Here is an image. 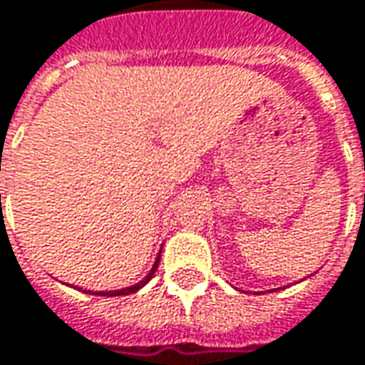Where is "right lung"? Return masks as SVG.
Returning <instances> with one entry per match:
<instances>
[{"mask_svg": "<svg viewBox=\"0 0 365 365\" xmlns=\"http://www.w3.org/2000/svg\"><path fill=\"white\" fill-rule=\"evenodd\" d=\"M160 253H163V251H158V255H156V259H154V265L150 267V271L146 273V277H143L138 283H134V285H130V287H122V289H112V291H90V289H82V291H84V293H90V295H102V297H120V295H130V293H134V291L143 289L144 285L153 279L154 273H156V269H158ZM78 289H80V287H78Z\"/></svg>", "mask_w": 365, "mask_h": 365, "instance_id": "right-lung-1", "label": "right lung"}]
</instances>
